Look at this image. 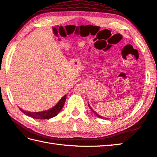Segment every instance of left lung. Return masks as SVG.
Masks as SVG:
<instances>
[{
	"label": "left lung",
	"instance_id": "left-lung-1",
	"mask_svg": "<svg viewBox=\"0 0 157 157\" xmlns=\"http://www.w3.org/2000/svg\"><path fill=\"white\" fill-rule=\"evenodd\" d=\"M88 105H89V108H90V109H91V111H92V112H93V113H94V114H96V115L97 117H99V118H101V119H104V117H101V116H100V115H99V114H98V113H96V112H95V111H94V110H93V109H92V108H91V107L90 105H89V103H88Z\"/></svg>",
	"mask_w": 157,
	"mask_h": 157
}]
</instances>
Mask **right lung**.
<instances>
[{
    "label": "right lung",
    "instance_id": "add662e5",
    "mask_svg": "<svg viewBox=\"0 0 157 157\" xmlns=\"http://www.w3.org/2000/svg\"><path fill=\"white\" fill-rule=\"evenodd\" d=\"M66 98V95L62 97L61 99L59 101L58 103H57L55 106H54L53 108L49 109L48 110L43 111V112H29L22 110L21 108H19V110H20L22 113H24L26 115H28L31 117H33L34 119H48L54 117L56 116L57 114H59V112L61 110L62 108H63L64 105V103H65Z\"/></svg>",
    "mask_w": 157,
    "mask_h": 157
}]
</instances>
